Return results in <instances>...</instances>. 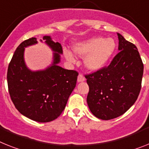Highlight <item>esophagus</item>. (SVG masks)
Here are the masks:
<instances>
[{
    "label": "esophagus",
    "instance_id": "esophagus-1",
    "mask_svg": "<svg viewBox=\"0 0 149 149\" xmlns=\"http://www.w3.org/2000/svg\"><path fill=\"white\" fill-rule=\"evenodd\" d=\"M78 82H83V81L86 80V79H85V77H83V75L82 74H79L78 76Z\"/></svg>",
    "mask_w": 149,
    "mask_h": 149
}]
</instances>
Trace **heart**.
I'll use <instances>...</instances> for the list:
<instances>
[{
  "instance_id": "heart-1",
  "label": "heart",
  "mask_w": 149,
  "mask_h": 149,
  "mask_svg": "<svg viewBox=\"0 0 149 149\" xmlns=\"http://www.w3.org/2000/svg\"><path fill=\"white\" fill-rule=\"evenodd\" d=\"M116 48V42L111 38L96 37L86 42L76 44L72 50L79 56H87L85 63L92 70H98L107 63ZM65 56L69 61H72L70 54L67 52Z\"/></svg>"
}]
</instances>
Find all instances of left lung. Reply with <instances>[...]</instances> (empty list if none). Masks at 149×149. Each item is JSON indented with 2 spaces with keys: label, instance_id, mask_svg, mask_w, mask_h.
<instances>
[{
  "label": "left lung",
  "instance_id": "obj_1",
  "mask_svg": "<svg viewBox=\"0 0 149 149\" xmlns=\"http://www.w3.org/2000/svg\"><path fill=\"white\" fill-rule=\"evenodd\" d=\"M119 52L108 66L86 74L89 86L87 103L99 119L108 120L123 114L137 100L143 75V63L134 44L120 34Z\"/></svg>",
  "mask_w": 149,
  "mask_h": 149
}]
</instances>
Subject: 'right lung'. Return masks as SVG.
<instances>
[{
  "label": "right lung",
  "mask_w": 149,
  "mask_h": 149,
  "mask_svg": "<svg viewBox=\"0 0 149 149\" xmlns=\"http://www.w3.org/2000/svg\"><path fill=\"white\" fill-rule=\"evenodd\" d=\"M43 40L52 48L54 62L45 70L32 72L24 62L25 47L37 43L36 38L25 40L17 47L9 63L7 85L10 98L19 113L41 123L57 119L64 110L70 94L76 87L78 72L57 66L60 54L63 53L59 42L50 36Z\"/></svg>",
  "instance_id": "add662e5"
}]
</instances>
